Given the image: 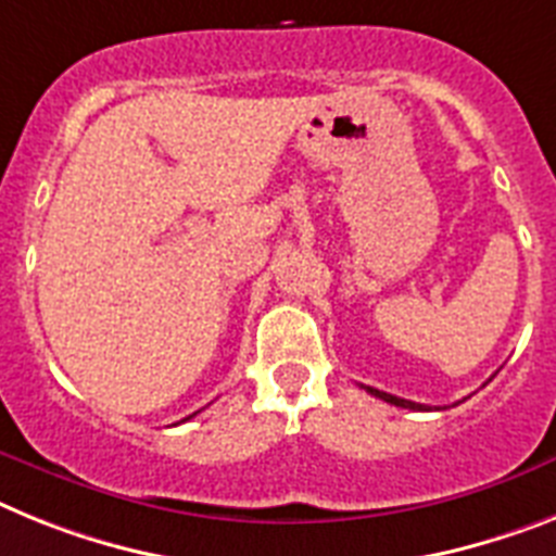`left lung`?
<instances>
[{"label":"left lung","instance_id":"8db88e82","mask_svg":"<svg viewBox=\"0 0 556 556\" xmlns=\"http://www.w3.org/2000/svg\"><path fill=\"white\" fill-rule=\"evenodd\" d=\"M367 393L376 395V399L387 401V404H395V407H404V409H427V404H415V401H407V399H399V395H390V393H381V390H376V387H365Z\"/></svg>","mask_w":556,"mask_h":556}]
</instances>
